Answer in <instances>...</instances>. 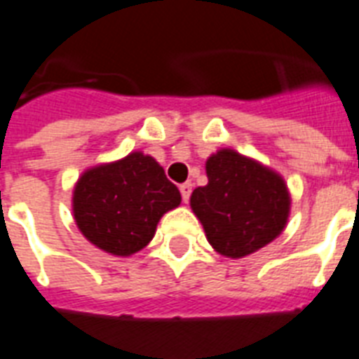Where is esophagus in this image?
<instances>
[{"instance_id":"obj_1","label":"esophagus","mask_w":359,"mask_h":359,"mask_svg":"<svg viewBox=\"0 0 359 359\" xmlns=\"http://www.w3.org/2000/svg\"><path fill=\"white\" fill-rule=\"evenodd\" d=\"M191 182H184V184L180 186V194H182V201L188 203L190 201V196H191Z\"/></svg>"}]
</instances>
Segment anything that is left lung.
I'll use <instances>...</instances> for the list:
<instances>
[{
  "instance_id": "1",
  "label": "left lung",
  "mask_w": 359,
  "mask_h": 359,
  "mask_svg": "<svg viewBox=\"0 0 359 359\" xmlns=\"http://www.w3.org/2000/svg\"><path fill=\"white\" fill-rule=\"evenodd\" d=\"M205 169L208 184L191 191L190 207L219 255L242 259L283 233L290 194L278 171L233 149L210 154Z\"/></svg>"
}]
</instances>
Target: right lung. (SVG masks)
I'll list each match as a JSON object with an SVG mask.
<instances>
[{"label": "right lung", "instance_id": "obj_1", "mask_svg": "<svg viewBox=\"0 0 359 359\" xmlns=\"http://www.w3.org/2000/svg\"><path fill=\"white\" fill-rule=\"evenodd\" d=\"M179 205V188L169 182L154 158L141 151L86 169L72 191V214L80 233L115 257L143 250L160 218Z\"/></svg>", "mask_w": 359, "mask_h": 359}]
</instances>
